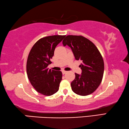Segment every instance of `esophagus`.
<instances>
[{
    "instance_id": "34e87169",
    "label": "esophagus",
    "mask_w": 129,
    "mask_h": 129,
    "mask_svg": "<svg viewBox=\"0 0 129 129\" xmlns=\"http://www.w3.org/2000/svg\"><path fill=\"white\" fill-rule=\"evenodd\" d=\"M62 74L63 75H64V74H65V73H67V71H62Z\"/></svg>"
}]
</instances>
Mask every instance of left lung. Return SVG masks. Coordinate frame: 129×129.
I'll return each instance as SVG.
<instances>
[{
  "mask_svg": "<svg viewBox=\"0 0 129 129\" xmlns=\"http://www.w3.org/2000/svg\"><path fill=\"white\" fill-rule=\"evenodd\" d=\"M64 46L70 47L75 59L81 60V75L75 73L71 84L72 91L81 96L91 94L101 83L104 73V61L93 43L81 36H67L62 41Z\"/></svg>",
  "mask_w": 129,
  "mask_h": 129,
  "instance_id": "1",
  "label": "left lung"
}]
</instances>
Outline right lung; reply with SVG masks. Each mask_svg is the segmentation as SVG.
<instances>
[{"label":"right lung","instance_id":"add662e5","mask_svg":"<svg viewBox=\"0 0 129 129\" xmlns=\"http://www.w3.org/2000/svg\"><path fill=\"white\" fill-rule=\"evenodd\" d=\"M65 37L55 35L41 38L28 54L26 64L28 79L36 90L44 95H52L58 91L62 72L49 69L48 66L52 63L50 59L55 48Z\"/></svg>","mask_w":129,"mask_h":129}]
</instances>
